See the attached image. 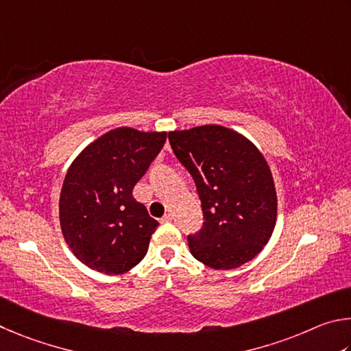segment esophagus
Listing matches in <instances>:
<instances>
[{
  "mask_svg": "<svg viewBox=\"0 0 351 351\" xmlns=\"http://www.w3.org/2000/svg\"><path fill=\"white\" fill-rule=\"evenodd\" d=\"M172 219H174V216H172L171 213H168V214H165V216H163L162 219H160V222H162V223H168V222H171Z\"/></svg>",
  "mask_w": 351,
  "mask_h": 351,
  "instance_id": "34e87169",
  "label": "esophagus"
}]
</instances>
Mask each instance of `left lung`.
<instances>
[{
	"label": "left lung",
	"instance_id": "8db88e82",
	"mask_svg": "<svg viewBox=\"0 0 351 351\" xmlns=\"http://www.w3.org/2000/svg\"><path fill=\"white\" fill-rule=\"evenodd\" d=\"M194 179L204 226L188 236L191 254L214 269H232L261 253L278 219L271 171L261 151L232 129L197 126L168 134Z\"/></svg>",
	"mask_w": 351,
	"mask_h": 351
}]
</instances>
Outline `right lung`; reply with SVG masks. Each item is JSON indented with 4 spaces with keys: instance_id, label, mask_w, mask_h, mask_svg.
Here are the masks:
<instances>
[{
    "instance_id": "add662e5",
    "label": "right lung",
    "mask_w": 351,
    "mask_h": 351,
    "mask_svg": "<svg viewBox=\"0 0 351 351\" xmlns=\"http://www.w3.org/2000/svg\"><path fill=\"white\" fill-rule=\"evenodd\" d=\"M165 141L166 132L117 128L72 162L60 194V225L67 247L84 265L123 274L145 257L158 222L132 189Z\"/></svg>"
}]
</instances>
